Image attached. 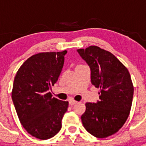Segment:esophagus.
Instances as JSON below:
<instances>
[{"mask_svg":"<svg viewBox=\"0 0 146 146\" xmlns=\"http://www.w3.org/2000/svg\"><path fill=\"white\" fill-rule=\"evenodd\" d=\"M76 101H75V100H73V98H71V99H70V101H69V103H70V105H73V104H75L76 103Z\"/></svg>","mask_w":146,"mask_h":146,"instance_id":"1","label":"esophagus"}]
</instances>
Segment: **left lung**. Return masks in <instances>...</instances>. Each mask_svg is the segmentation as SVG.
I'll list each match as a JSON object with an SVG mask.
<instances>
[{
    "mask_svg": "<svg viewBox=\"0 0 146 146\" xmlns=\"http://www.w3.org/2000/svg\"><path fill=\"white\" fill-rule=\"evenodd\" d=\"M91 69L92 84L99 88V101L86 103L83 127L97 138H106L123 126L131 109L134 88L127 68L108 50L92 45L78 49Z\"/></svg>",
    "mask_w": 146,
    "mask_h": 146,
    "instance_id": "left-lung-1",
    "label": "left lung"
}]
</instances>
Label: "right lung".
I'll use <instances>...</instances> for the list:
<instances>
[{
  "label": "right lung",
  "mask_w": 146,
  "mask_h": 146,
  "mask_svg": "<svg viewBox=\"0 0 146 146\" xmlns=\"http://www.w3.org/2000/svg\"><path fill=\"white\" fill-rule=\"evenodd\" d=\"M66 50L42 52L29 57L14 78L12 99L24 129L35 138L48 139L61 129L69 102L53 98L49 91L57 81Z\"/></svg>",
  "instance_id": "obj_1"
}]
</instances>
